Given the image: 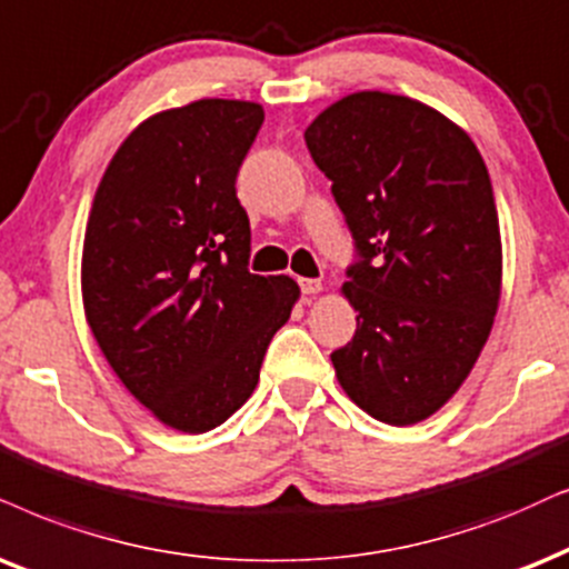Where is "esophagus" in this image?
I'll list each match as a JSON object with an SVG mask.
<instances>
[{
    "mask_svg": "<svg viewBox=\"0 0 569 569\" xmlns=\"http://www.w3.org/2000/svg\"><path fill=\"white\" fill-rule=\"evenodd\" d=\"M299 286L301 293H307V297H315V293L322 291V283L318 278H299Z\"/></svg>",
    "mask_w": 569,
    "mask_h": 569,
    "instance_id": "1",
    "label": "esophagus"
}]
</instances>
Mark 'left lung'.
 I'll return each instance as SVG.
<instances>
[{
    "label": "left lung",
    "instance_id": "8db88e82",
    "mask_svg": "<svg viewBox=\"0 0 569 569\" xmlns=\"http://www.w3.org/2000/svg\"><path fill=\"white\" fill-rule=\"evenodd\" d=\"M305 141L359 251L341 286L357 333L330 355L336 378L370 417L415 426L459 391L499 309L486 162L446 114L386 91L338 99Z\"/></svg>",
    "mask_w": 569,
    "mask_h": 569
}]
</instances>
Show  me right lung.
<instances>
[{"label": "right lung", "instance_id": "1", "mask_svg": "<svg viewBox=\"0 0 569 569\" xmlns=\"http://www.w3.org/2000/svg\"><path fill=\"white\" fill-rule=\"evenodd\" d=\"M262 104L199 99L136 126L86 222L83 312L114 376L162 426L207 433L254 393L299 286L247 270L236 176Z\"/></svg>", "mask_w": 569, "mask_h": 569}]
</instances>
